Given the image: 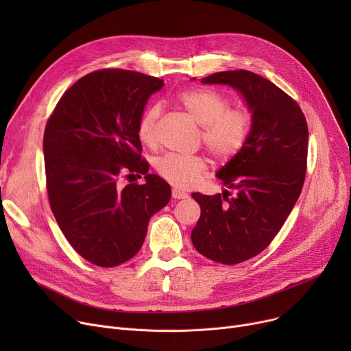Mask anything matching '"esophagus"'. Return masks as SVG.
Wrapping results in <instances>:
<instances>
[{"label": "esophagus", "mask_w": 351, "mask_h": 351, "mask_svg": "<svg viewBox=\"0 0 351 351\" xmlns=\"http://www.w3.org/2000/svg\"><path fill=\"white\" fill-rule=\"evenodd\" d=\"M172 197H173V199H186V197H188V193L182 192V191H179V189H173V191H172Z\"/></svg>", "instance_id": "esophagus-1"}]
</instances>
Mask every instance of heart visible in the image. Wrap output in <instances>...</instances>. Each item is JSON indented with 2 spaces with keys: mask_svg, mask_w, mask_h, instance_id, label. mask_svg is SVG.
I'll return each instance as SVG.
<instances>
[{
  "mask_svg": "<svg viewBox=\"0 0 351 351\" xmlns=\"http://www.w3.org/2000/svg\"><path fill=\"white\" fill-rule=\"evenodd\" d=\"M178 102L200 125V142L219 162H230L242 154L252 135L253 118L245 108H230V99L215 89H189L178 95ZM162 108H145L136 125L139 141L154 147L158 143V122ZM162 179L175 188L189 189L206 173V159L200 155H163L155 162Z\"/></svg>",
  "mask_w": 351,
  "mask_h": 351,
  "instance_id": "1",
  "label": "heart"
}]
</instances>
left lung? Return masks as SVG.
<instances>
[{"mask_svg":"<svg viewBox=\"0 0 351 351\" xmlns=\"http://www.w3.org/2000/svg\"><path fill=\"white\" fill-rule=\"evenodd\" d=\"M202 82L239 89L253 112L246 147L217 172L229 191L192 193L200 206L192 230L195 249L213 262L236 265L271 243L299 199L307 169L308 128L299 104L254 72H216Z\"/></svg>","mask_w":351,"mask_h":351,"instance_id":"8db88e82","label":"left lung"}]
</instances>
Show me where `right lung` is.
Instances as JSON below:
<instances>
[{
  "label": "right lung",
  "instance_id": "right-lung-1",
  "mask_svg": "<svg viewBox=\"0 0 351 351\" xmlns=\"http://www.w3.org/2000/svg\"><path fill=\"white\" fill-rule=\"evenodd\" d=\"M163 80L105 68L64 92L44 132L51 210L69 245L92 265L115 267L139 252L152 215L168 205L171 186L147 173L136 125ZM145 176L119 185L121 177Z\"/></svg>",
  "mask_w": 351,
  "mask_h": 351
}]
</instances>
